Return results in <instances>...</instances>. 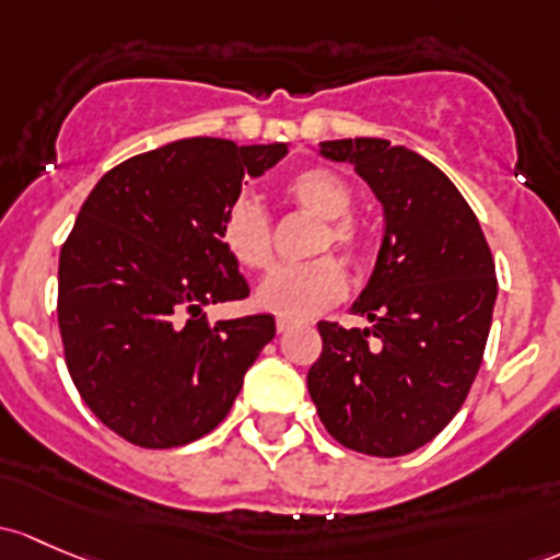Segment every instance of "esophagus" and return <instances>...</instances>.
I'll return each mask as SVG.
<instances>
[{"label": "esophagus", "mask_w": 560, "mask_h": 560, "mask_svg": "<svg viewBox=\"0 0 560 560\" xmlns=\"http://www.w3.org/2000/svg\"><path fill=\"white\" fill-rule=\"evenodd\" d=\"M295 327H298V325H295V322H292V319H279V322H276V329H279L281 335L290 332V329H295Z\"/></svg>", "instance_id": "esophagus-1"}]
</instances>
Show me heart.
Listing matches in <instances>:
<instances>
[{
	"mask_svg": "<svg viewBox=\"0 0 560 560\" xmlns=\"http://www.w3.org/2000/svg\"><path fill=\"white\" fill-rule=\"evenodd\" d=\"M284 196L303 211L325 220L316 233L314 255L329 246L354 262L362 249L357 228L346 217L351 211V190L329 168H303L284 182ZM222 244L244 268H265L270 262V220L265 206L252 196H238L222 217ZM346 292L343 268L332 257H319L303 265H279L260 281L255 303L281 319H308L327 305L338 303Z\"/></svg>",
	"mask_w": 560,
	"mask_h": 560,
	"instance_id": "obj_1",
	"label": "heart"
}]
</instances>
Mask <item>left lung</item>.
<instances>
[{"mask_svg":"<svg viewBox=\"0 0 560 560\" xmlns=\"http://www.w3.org/2000/svg\"><path fill=\"white\" fill-rule=\"evenodd\" d=\"M384 206V241L351 305L370 327L319 322L308 394L325 429L368 456H405L438 438L478 375L497 268L480 222L434 163L386 139L322 141Z\"/></svg>","mask_w":560,"mask_h":560,"instance_id":"8db88e82","label":"left lung"}]
</instances>
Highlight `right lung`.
I'll return each mask as SVG.
<instances>
[{
  "label": "right lung",
  "instance_id": "obj_1",
  "mask_svg": "<svg viewBox=\"0 0 560 560\" xmlns=\"http://www.w3.org/2000/svg\"><path fill=\"white\" fill-rule=\"evenodd\" d=\"M290 144L179 139L128 158L82 203L58 260V327L88 408L141 448L203 438L233 408L273 316L209 325L201 311L249 295L222 244L244 176Z\"/></svg>",
  "mask_w": 560,
  "mask_h": 560
}]
</instances>
